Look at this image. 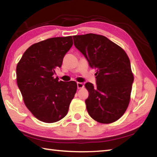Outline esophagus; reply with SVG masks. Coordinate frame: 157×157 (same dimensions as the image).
<instances>
[{"mask_svg": "<svg viewBox=\"0 0 157 157\" xmlns=\"http://www.w3.org/2000/svg\"><path fill=\"white\" fill-rule=\"evenodd\" d=\"M77 86H78V89L84 88V84L82 83V82H78L77 83Z\"/></svg>", "mask_w": 157, "mask_h": 157, "instance_id": "34e87169", "label": "esophagus"}]
</instances>
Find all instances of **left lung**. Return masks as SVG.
Instances as JSON below:
<instances>
[{
    "mask_svg": "<svg viewBox=\"0 0 157 157\" xmlns=\"http://www.w3.org/2000/svg\"><path fill=\"white\" fill-rule=\"evenodd\" d=\"M74 45L96 69V86L85 84L89 93L85 100L90 116L98 123L118 120L128 107L134 75L124 50L107 37L86 34L73 36Z\"/></svg>",
    "mask_w": 157,
    "mask_h": 157,
    "instance_id": "left-lung-1",
    "label": "left lung"
}]
</instances>
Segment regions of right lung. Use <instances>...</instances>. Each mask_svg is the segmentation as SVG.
Instances as JSON below:
<instances>
[{"instance_id":"obj_1","label":"right lung","mask_w":157,"mask_h":157,"mask_svg":"<svg viewBox=\"0 0 157 157\" xmlns=\"http://www.w3.org/2000/svg\"><path fill=\"white\" fill-rule=\"evenodd\" d=\"M73 46L72 36L53 37L32 45L17 66V81L26 107L38 120L55 123L65 117L77 83L53 75Z\"/></svg>"}]
</instances>
